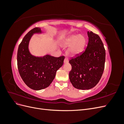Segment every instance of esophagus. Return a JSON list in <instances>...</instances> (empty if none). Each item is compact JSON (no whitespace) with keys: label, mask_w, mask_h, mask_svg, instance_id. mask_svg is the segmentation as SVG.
I'll list each match as a JSON object with an SVG mask.
<instances>
[{"label":"esophagus","mask_w":124,"mask_h":124,"mask_svg":"<svg viewBox=\"0 0 124 124\" xmlns=\"http://www.w3.org/2000/svg\"><path fill=\"white\" fill-rule=\"evenodd\" d=\"M69 62V60H68V58L67 57H65V59H64V63H68Z\"/></svg>","instance_id":"34e87169"}]
</instances>
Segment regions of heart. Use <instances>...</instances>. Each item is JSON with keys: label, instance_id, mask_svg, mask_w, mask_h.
<instances>
[{"label": "heart", "instance_id": "heart-1", "mask_svg": "<svg viewBox=\"0 0 124 124\" xmlns=\"http://www.w3.org/2000/svg\"><path fill=\"white\" fill-rule=\"evenodd\" d=\"M86 44V39L80 35H72L67 38L63 43V46H69L68 53L72 56L80 54L84 51Z\"/></svg>", "mask_w": 124, "mask_h": 124}]
</instances>
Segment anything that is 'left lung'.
<instances>
[{
    "label": "left lung",
    "instance_id": "left-lung-1",
    "mask_svg": "<svg viewBox=\"0 0 124 124\" xmlns=\"http://www.w3.org/2000/svg\"><path fill=\"white\" fill-rule=\"evenodd\" d=\"M88 42L85 51L69 61L72 69L69 79L74 87L89 89L98 84L102 77L106 61V50L99 36L87 32Z\"/></svg>",
    "mask_w": 124,
    "mask_h": 124
}]
</instances>
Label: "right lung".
I'll return each mask as SVG.
<instances>
[{"instance_id":"1","label":"right lung","mask_w":124,"mask_h":124,"mask_svg":"<svg viewBox=\"0 0 124 124\" xmlns=\"http://www.w3.org/2000/svg\"><path fill=\"white\" fill-rule=\"evenodd\" d=\"M41 32L39 27L30 31L18 46L17 54V68L21 77L26 85L36 91L46 88L51 84L65 59L63 56L55 57L46 55L39 57L30 53V39L33 33Z\"/></svg>"}]
</instances>
